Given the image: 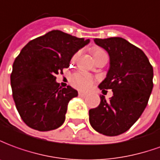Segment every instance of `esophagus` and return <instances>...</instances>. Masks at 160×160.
I'll return each instance as SVG.
<instances>
[{
    "label": "esophagus",
    "instance_id": "esophagus-1",
    "mask_svg": "<svg viewBox=\"0 0 160 160\" xmlns=\"http://www.w3.org/2000/svg\"><path fill=\"white\" fill-rule=\"evenodd\" d=\"M78 96H81V97H86V96H88V94H86V93H82V92H79L78 93Z\"/></svg>",
    "mask_w": 160,
    "mask_h": 160
}]
</instances>
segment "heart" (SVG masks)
Returning <instances> with one entry per match:
<instances>
[{
    "label": "heart",
    "instance_id": "obj_1",
    "mask_svg": "<svg viewBox=\"0 0 160 160\" xmlns=\"http://www.w3.org/2000/svg\"><path fill=\"white\" fill-rule=\"evenodd\" d=\"M103 54H106V52L101 48H95L93 50L94 58ZM70 83L75 89L82 91H87L92 87L94 83V78L92 77V75H90L86 71H78L71 75Z\"/></svg>",
    "mask_w": 160,
    "mask_h": 160
}]
</instances>
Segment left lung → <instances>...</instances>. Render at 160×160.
<instances>
[{
    "mask_svg": "<svg viewBox=\"0 0 160 160\" xmlns=\"http://www.w3.org/2000/svg\"><path fill=\"white\" fill-rule=\"evenodd\" d=\"M97 46L106 50L110 58L107 78L101 82L102 92L112 89L113 96L89 109L93 128L107 136L128 131L147 107L153 87V69L142 50L119 37L95 38Z\"/></svg>",
    "mask_w": 160,
    "mask_h": 160,
    "instance_id": "obj_1",
    "label": "left lung"
}]
</instances>
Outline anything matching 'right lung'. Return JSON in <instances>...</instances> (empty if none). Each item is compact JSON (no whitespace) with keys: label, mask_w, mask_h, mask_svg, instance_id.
<instances>
[{"label":"right lung","mask_w":160,"mask_h":160,"mask_svg":"<svg viewBox=\"0 0 160 160\" xmlns=\"http://www.w3.org/2000/svg\"><path fill=\"white\" fill-rule=\"evenodd\" d=\"M89 42L53 30L21 50L13 62L11 87L17 110L29 128L45 132L64 123L68 103L78 91L59 87L55 76L69 67L73 55Z\"/></svg>","instance_id":"add662e5"}]
</instances>
